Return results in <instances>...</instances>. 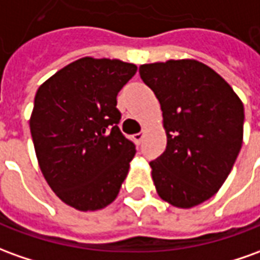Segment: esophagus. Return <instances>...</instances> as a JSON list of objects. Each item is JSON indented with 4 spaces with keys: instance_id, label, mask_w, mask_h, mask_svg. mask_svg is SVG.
I'll return each mask as SVG.
<instances>
[{
    "instance_id": "1",
    "label": "esophagus",
    "mask_w": 260,
    "mask_h": 260,
    "mask_svg": "<svg viewBox=\"0 0 260 260\" xmlns=\"http://www.w3.org/2000/svg\"><path fill=\"white\" fill-rule=\"evenodd\" d=\"M133 139L137 144H140L141 141H143V139H144V133H136L133 136Z\"/></svg>"
}]
</instances>
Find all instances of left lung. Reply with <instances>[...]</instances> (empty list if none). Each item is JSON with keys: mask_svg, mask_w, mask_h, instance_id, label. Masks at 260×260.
I'll return each mask as SVG.
<instances>
[{"mask_svg": "<svg viewBox=\"0 0 260 260\" xmlns=\"http://www.w3.org/2000/svg\"><path fill=\"white\" fill-rule=\"evenodd\" d=\"M160 102L166 151L150 162L155 189L177 208H192L222 187L241 151L243 105L215 71L194 59L141 65Z\"/></svg>", "mask_w": 260, "mask_h": 260, "instance_id": "8db88e82", "label": "left lung"}]
</instances>
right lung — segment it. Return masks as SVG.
<instances>
[{
  "label": "right lung",
  "instance_id": "add662e5",
  "mask_svg": "<svg viewBox=\"0 0 260 260\" xmlns=\"http://www.w3.org/2000/svg\"><path fill=\"white\" fill-rule=\"evenodd\" d=\"M137 72L119 59L82 58L39 86L29 127L45 180L62 201L96 211L114 201L136 154L120 132L117 94Z\"/></svg>",
  "mask_w": 260,
  "mask_h": 260
}]
</instances>
